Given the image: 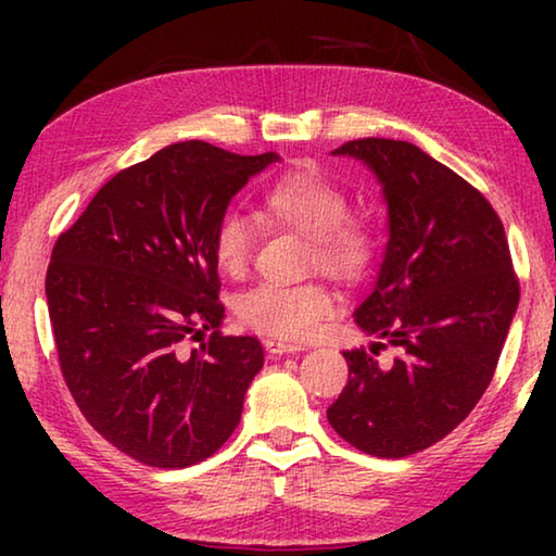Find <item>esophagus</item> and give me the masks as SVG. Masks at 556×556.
Returning a JSON list of instances; mask_svg holds the SVG:
<instances>
[{
	"mask_svg": "<svg viewBox=\"0 0 556 556\" xmlns=\"http://www.w3.org/2000/svg\"><path fill=\"white\" fill-rule=\"evenodd\" d=\"M265 348H267V353H271V355H289V353H299V351H304V348H301L299 343L279 341V338H267V341H265Z\"/></svg>",
	"mask_w": 556,
	"mask_h": 556,
	"instance_id": "esophagus-1",
	"label": "esophagus"
}]
</instances>
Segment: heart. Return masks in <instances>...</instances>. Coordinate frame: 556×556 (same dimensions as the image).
<instances>
[{
	"label": "heart",
	"mask_w": 556,
	"mask_h": 556,
	"mask_svg": "<svg viewBox=\"0 0 556 556\" xmlns=\"http://www.w3.org/2000/svg\"><path fill=\"white\" fill-rule=\"evenodd\" d=\"M265 213L312 240V265L326 275L355 279L370 267L378 250V232L368 215L348 213L351 201L343 186L314 166L289 172L267 188ZM255 235L244 215L225 213L213 230V257L225 275L238 279L250 269ZM238 316L260 333L306 341L318 333L336 308L324 285H260L238 299Z\"/></svg>",
	"instance_id": "obj_1"
}]
</instances>
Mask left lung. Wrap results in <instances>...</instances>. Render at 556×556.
<instances>
[{"mask_svg":"<svg viewBox=\"0 0 556 556\" xmlns=\"http://www.w3.org/2000/svg\"><path fill=\"white\" fill-rule=\"evenodd\" d=\"M333 156L368 166L388 205L372 291L345 351L348 384L328 421L348 444L404 458L451 434L493 380L520 301L497 213L473 186L409 142L355 139ZM395 348V361L379 357Z\"/></svg>","mask_w":556,"mask_h":556,"instance_id":"1","label":"left lung"}]
</instances>
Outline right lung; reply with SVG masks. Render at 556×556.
<instances>
[{
  "label": "right lung",
  "mask_w": 556,
  "mask_h": 556,
  "mask_svg": "<svg viewBox=\"0 0 556 556\" xmlns=\"http://www.w3.org/2000/svg\"><path fill=\"white\" fill-rule=\"evenodd\" d=\"M275 162L172 144L112 176L55 242L46 301L65 384L90 427L139 464L195 466L240 425L265 351L220 333L213 230ZM201 330L210 343L186 354Z\"/></svg>",
  "instance_id": "1"
}]
</instances>
